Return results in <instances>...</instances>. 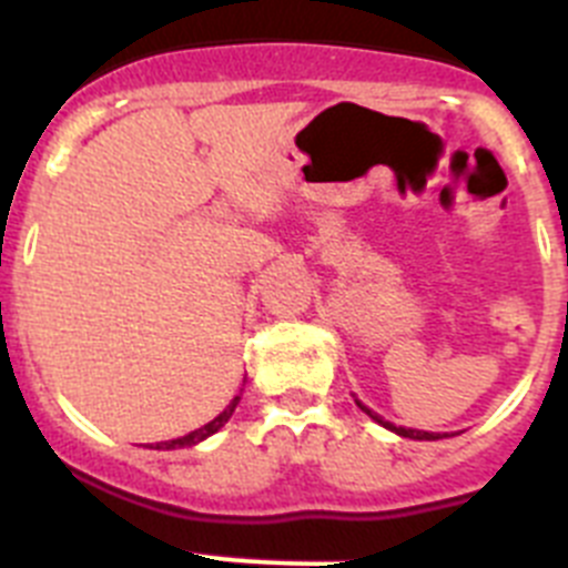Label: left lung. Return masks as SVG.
I'll list each match as a JSON object with an SVG mask.
<instances>
[{
  "mask_svg": "<svg viewBox=\"0 0 568 568\" xmlns=\"http://www.w3.org/2000/svg\"><path fill=\"white\" fill-rule=\"evenodd\" d=\"M355 404H358L361 409H364V413L369 415V418L378 420V424H381V426H386V429H393V433L404 435V438H413V440H438V438H444V435H438V433H420V429H406V426H395V424H389V420L381 418V415H375L373 409H366V406L361 404V400H355Z\"/></svg>",
  "mask_w": 568,
  "mask_h": 568,
  "instance_id": "obj_1",
  "label": "left lung"
}]
</instances>
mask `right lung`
<instances>
[{"mask_svg": "<svg viewBox=\"0 0 568 568\" xmlns=\"http://www.w3.org/2000/svg\"><path fill=\"white\" fill-rule=\"evenodd\" d=\"M235 406H239V395H235V398L230 400V406H227V409H224L222 415H219V418H213V420H210V424H204L202 429H195V433L184 435V438H175V440H164V444H155V449H182V446H193V444H199V440L210 438V435L219 433V429H222V426L227 424Z\"/></svg>", "mask_w": 568, "mask_h": 568, "instance_id": "add662e5", "label": "right lung"}]
</instances>
